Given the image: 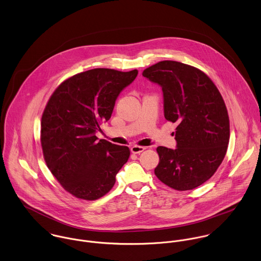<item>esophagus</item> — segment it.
I'll return each instance as SVG.
<instances>
[{"mask_svg": "<svg viewBox=\"0 0 261 261\" xmlns=\"http://www.w3.org/2000/svg\"><path fill=\"white\" fill-rule=\"evenodd\" d=\"M145 149V147L143 146H137V145H134L131 147V152L134 153V154H139L141 153L143 150Z\"/></svg>", "mask_w": 261, "mask_h": 261, "instance_id": "obj_1", "label": "esophagus"}]
</instances>
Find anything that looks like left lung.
<instances>
[{
    "label": "left lung",
    "mask_w": 261,
    "mask_h": 261,
    "mask_svg": "<svg viewBox=\"0 0 261 261\" xmlns=\"http://www.w3.org/2000/svg\"><path fill=\"white\" fill-rule=\"evenodd\" d=\"M142 75L161 86L164 117L178 124L177 148L157 147L154 173L173 190H194L213 176L226 155L230 123L225 102L208 75L189 64L163 60Z\"/></svg>",
    "instance_id": "1"
}]
</instances>
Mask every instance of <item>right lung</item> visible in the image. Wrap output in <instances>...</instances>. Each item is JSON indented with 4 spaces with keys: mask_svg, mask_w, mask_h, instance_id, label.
<instances>
[{
    "mask_svg": "<svg viewBox=\"0 0 261 261\" xmlns=\"http://www.w3.org/2000/svg\"><path fill=\"white\" fill-rule=\"evenodd\" d=\"M138 70L94 68L62 82L49 98L41 118L40 141L47 167L70 195L95 201L111 191L130 149L95 132L111 118L121 91Z\"/></svg>",
    "mask_w": 261,
    "mask_h": 261,
    "instance_id": "1",
    "label": "right lung"
}]
</instances>
